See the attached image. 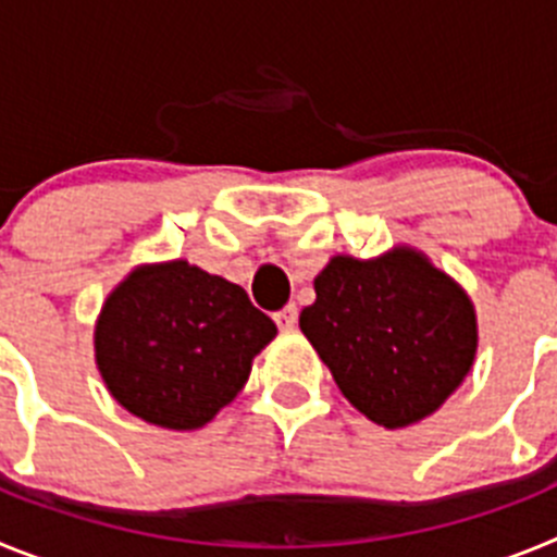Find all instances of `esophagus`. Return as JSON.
<instances>
[{
  "label": "esophagus",
  "mask_w": 557,
  "mask_h": 557,
  "mask_svg": "<svg viewBox=\"0 0 557 557\" xmlns=\"http://www.w3.org/2000/svg\"><path fill=\"white\" fill-rule=\"evenodd\" d=\"M275 326L282 329V332H293L295 326H298V307L295 304H289V307L278 309V312L273 314Z\"/></svg>",
  "instance_id": "34e87169"
}]
</instances>
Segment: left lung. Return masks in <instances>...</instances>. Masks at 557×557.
I'll use <instances>...</instances> for the list:
<instances>
[{"instance_id": "obj_1", "label": "left lung", "mask_w": 557, "mask_h": 557, "mask_svg": "<svg viewBox=\"0 0 557 557\" xmlns=\"http://www.w3.org/2000/svg\"><path fill=\"white\" fill-rule=\"evenodd\" d=\"M298 323L339 393L385 430L441 410L480 343L469 293L412 245L373 259L332 256Z\"/></svg>"}]
</instances>
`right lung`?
<instances>
[{
    "label": "right lung",
    "mask_w": 557,
    "mask_h": 557,
    "mask_svg": "<svg viewBox=\"0 0 557 557\" xmlns=\"http://www.w3.org/2000/svg\"><path fill=\"white\" fill-rule=\"evenodd\" d=\"M278 334L248 293L186 259L136 264L95 323L108 393L159 430H200L245 387L253 357Z\"/></svg>",
    "instance_id": "right-lung-1"
}]
</instances>
